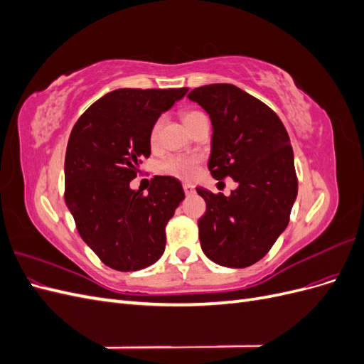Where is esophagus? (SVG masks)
I'll use <instances>...</instances> for the list:
<instances>
[{
    "mask_svg": "<svg viewBox=\"0 0 364 364\" xmlns=\"http://www.w3.org/2000/svg\"><path fill=\"white\" fill-rule=\"evenodd\" d=\"M182 186H183V191H185V194H186V196H191V194H194V186H193V185H190V183H183Z\"/></svg>",
    "mask_w": 364,
    "mask_h": 364,
    "instance_id": "34e87169",
    "label": "esophagus"
}]
</instances>
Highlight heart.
Segmentation results:
<instances>
[{
    "label": "heart",
    "mask_w": 364,
    "mask_h": 364,
    "mask_svg": "<svg viewBox=\"0 0 364 364\" xmlns=\"http://www.w3.org/2000/svg\"><path fill=\"white\" fill-rule=\"evenodd\" d=\"M202 112L197 111H191L186 112L183 115V123L185 126L191 124L194 119H197L199 117H202ZM161 126H162V118H159L155 124H153L151 130H150V142L151 144H156L159 132H161ZM199 162L200 159L197 156H188V155H170L165 156L161 162H159V168L162 173L174 176V178L179 179H193L194 176L197 174V170H199Z\"/></svg>",
    "instance_id": "heart-1"
}]
</instances>
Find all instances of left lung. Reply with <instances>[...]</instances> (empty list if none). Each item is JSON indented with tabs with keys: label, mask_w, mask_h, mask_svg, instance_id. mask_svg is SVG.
I'll return each mask as SVG.
<instances>
[{
	"label": "left lung",
	"mask_w": 364,
	"mask_h": 364,
	"mask_svg": "<svg viewBox=\"0 0 364 364\" xmlns=\"http://www.w3.org/2000/svg\"><path fill=\"white\" fill-rule=\"evenodd\" d=\"M188 98L211 118L213 178L238 183L228 197L196 188L206 202L197 223L202 250L220 266H252L287 228L297 196L289 134L267 105L230 83L196 87Z\"/></svg>",
	"instance_id": "1"
}]
</instances>
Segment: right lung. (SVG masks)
I'll list each match as a JSON object with an SVG mask.
<instances>
[{
    "instance_id": "obj_1",
    "label": "right lung",
    "mask_w": 364,
    "mask_h": 364,
    "mask_svg": "<svg viewBox=\"0 0 364 364\" xmlns=\"http://www.w3.org/2000/svg\"><path fill=\"white\" fill-rule=\"evenodd\" d=\"M188 87L106 94L74 124L65 155V203L85 243L106 266L135 272L165 249V226L183 200L178 179L156 176L132 190L139 164L150 156V130Z\"/></svg>"
}]
</instances>
